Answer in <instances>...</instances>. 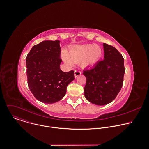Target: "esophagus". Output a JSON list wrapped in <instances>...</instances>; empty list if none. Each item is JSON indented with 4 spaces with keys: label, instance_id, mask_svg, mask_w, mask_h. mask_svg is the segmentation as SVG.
<instances>
[{
    "label": "esophagus",
    "instance_id": "esophagus-1",
    "mask_svg": "<svg viewBox=\"0 0 149 149\" xmlns=\"http://www.w3.org/2000/svg\"><path fill=\"white\" fill-rule=\"evenodd\" d=\"M81 72L80 71H79V70H75V71L74 75H75V77H78V75H81Z\"/></svg>",
    "mask_w": 149,
    "mask_h": 149
}]
</instances>
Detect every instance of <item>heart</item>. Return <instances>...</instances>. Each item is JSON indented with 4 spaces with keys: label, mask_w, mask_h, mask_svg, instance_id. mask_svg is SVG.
Returning a JSON list of instances; mask_svg holds the SVG:
<instances>
[{
    "label": "heart",
    "mask_w": 149,
    "mask_h": 149,
    "mask_svg": "<svg viewBox=\"0 0 149 149\" xmlns=\"http://www.w3.org/2000/svg\"><path fill=\"white\" fill-rule=\"evenodd\" d=\"M101 54L102 50L99 46L86 44L72 47L70 49L68 55L64 53L63 58L66 63L70 65L82 59V65L86 67L95 64L99 60Z\"/></svg>",
    "instance_id": "b5f03b06"
}]
</instances>
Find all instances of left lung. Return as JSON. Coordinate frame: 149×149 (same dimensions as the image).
<instances>
[{"label": "left lung", "instance_id": "left-lung-1", "mask_svg": "<svg viewBox=\"0 0 149 149\" xmlns=\"http://www.w3.org/2000/svg\"><path fill=\"white\" fill-rule=\"evenodd\" d=\"M103 48L104 59L83 72L86 78L85 98L99 106L109 104L116 99L122 88L125 73L122 54L108 44L104 43Z\"/></svg>", "mask_w": 149, "mask_h": 149}]
</instances>
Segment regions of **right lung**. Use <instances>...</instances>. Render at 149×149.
Wrapping results in <instances>:
<instances>
[{
    "label": "right lung",
    "instance_id": "add662e5",
    "mask_svg": "<svg viewBox=\"0 0 149 149\" xmlns=\"http://www.w3.org/2000/svg\"><path fill=\"white\" fill-rule=\"evenodd\" d=\"M58 40H45L32 47L26 57L28 87L39 101L56 103L64 97L68 85L75 79L74 71L60 68L61 47Z\"/></svg>",
    "mask_w": 149,
    "mask_h": 149
}]
</instances>
